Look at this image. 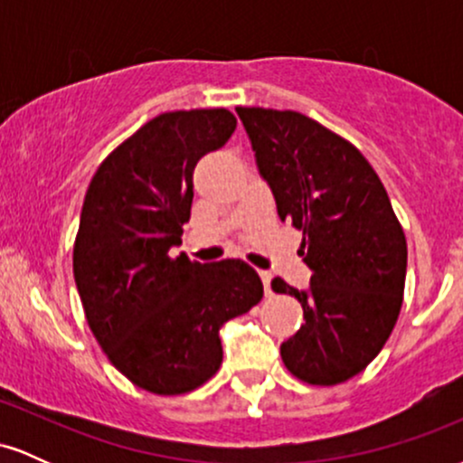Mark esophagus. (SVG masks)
I'll return each instance as SVG.
<instances>
[{
  "instance_id": "obj_1",
  "label": "esophagus",
  "mask_w": 463,
  "mask_h": 463,
  "mask_svg": "<svg viewBox=\"0 0 463 463\" xmlns=\"http://www.w3.org/2000/svg\"><path fill=\"white\" fill-rule=\"evenodd\" d=\"M259 276H261V280H263L265 296H269V294H272V287H269V283H272V274L265 272V269H261V272H259Z\"/></svg>"
}]
</instances>
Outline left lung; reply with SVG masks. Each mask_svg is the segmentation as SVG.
<instances>
[{
	"instance_id": "1",
	"label": "left lung",
	"mask_w": 463,
	"mask_h": 463,
	"mask_svg": "<svg viewBox=\"0 0 463 463\" xmlns=\"http://www.w3.org/2000/svg\"><path fill=\"white\" fill-rule=\"evenodd\" d=\"M280 222L302 231L307 291L283 279L276 294L302 305L305 324L280 344L296 379L337 385L370 364L394 331L407 274V239L387 191L353 143L296 110L237 106Z\"/></svg>"
}]
</instances>
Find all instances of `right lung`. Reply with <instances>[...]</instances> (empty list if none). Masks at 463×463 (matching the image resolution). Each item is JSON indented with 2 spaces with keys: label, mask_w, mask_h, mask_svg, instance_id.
<instances>
[{
  "label": "right lung",
  "mask_w": 463,
  "mask_h": 463,
  "mask_svg": "<svg viewBox=\"0 0 463 463\" xmlns=\"http://www.w3.org/2000/svg\"><path fill=\"white\" fill-rule=\"evenodd\" d=\"M237 128L226 109L163 113L117 146L84 195L73 243L84 316L126 379L187 394L222 365L220 328L263 298L248 263L172 257L191 215L194 169Z\"/></svg>",
  "instance_id": "add662e5"
}]
</instances>
